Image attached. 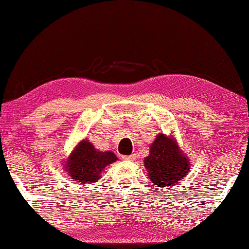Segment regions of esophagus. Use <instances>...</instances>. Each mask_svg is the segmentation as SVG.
Instances as JSON below:
<instances>
[{
  "mask_svg": "<svg viewBox=\"0 0 249 249\" xmlns=\"http://www.w3.org/2000/svg\"><path fill=\"white\" fill-rule=\"evenodd\" d=\"M122 159H124V160H136V154H131V155H124V156H122Z\"/></svg>",
  "mask_w": 249,
  "mask_h": 249,
  "instance_id": "34e87169",
  "label": "esophagus"
}]
</instances>
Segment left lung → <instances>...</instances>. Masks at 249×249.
<instances>
[{"instance_id": "8db88e82", "label": "left lung", "mask_w": 249, "mask_h": 249, "mask_svg": "<svg viewBox=\"0 0 249 249\" xmlns=\"http://www.w3.org/2000/svg\"><path fill=\"white\" fill-rule=\"evenodd\" d=\"M144 166L152 182L159 187H166L181 181L188 173L189 160L181 154L175 141L160 134L152 143Z\"/></svg>"}]
</instances>
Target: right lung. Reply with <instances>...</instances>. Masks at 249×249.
<instances>
[{"instance_id":"obj_1","label":"right lung","mask_w":249,"mask_h":249,"mask_svg":"<svg viewBox=\"0 0 249 249\" xmlns=\"http://www.w3.org/2000/svg\"><path fill=\"white\" fill-rule=\"evenodd\" d=\"M117 160L112 152H99L89 141H82L68 160L67 168L72 179L93 184L99 179L103 169Z\"/></svg>"}]
</instances>
